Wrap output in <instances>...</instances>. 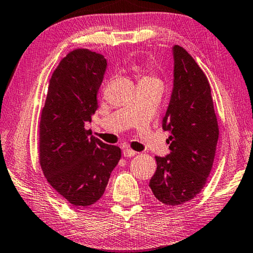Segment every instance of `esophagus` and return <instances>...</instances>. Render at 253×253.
<instances>
[{"mask_svg": "<svg viewBox=\"0 0 253 253\" xmlns=\"http://www.w3.org/2000/svg\"><path fill=\"white\" fill-rule=\"evenodd\" d=\"M135 154H136V152H135V151H133V150L129 149V148H126V149H124V150H123V156L126 157V158L134 157Z\"/></svg>", "mask_w": 253, "mask_h": 253, "instance_id": "1", "label": "esophagus"}]
</instances>
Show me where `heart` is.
Returning <instances> with one entry per match:
<instances>
[{
	"mask_svg": "<svg viewBox=\"0 0 253 253\" xmlns=\"http://www.w3.org/2000/svg\"><path fill=\"white\" fill-rule=\"evenodd\" d=\"M136 73L140 75V81H144V80H154L157 79L152 74V68L151 65L145 64L140 66V68L136 69Z\"/></svg>",
	"mask_w": 253,
	"mask_h": 253,
	"instance_id": "1",
	"label": "heart"
}]
</instances>
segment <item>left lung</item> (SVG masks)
<instances>
[{"label": "left lung", "instance_id": "obj_1", "mask_svg": "<svg viewBox=\"0 0 253 253\" xmlns=\"http://www.w3.org/2000/svg\"><path fill=\"white\" fill-rule=\"evenodd\" d=\"M174 85L163 129L170 131V154L156 157L149 187L159 201L176 207L192 200L213 166L219 126L207 75L182 46L175 45Z\"/></svg>", "mask_w": 253, "mask_h": 253}]
</instances>
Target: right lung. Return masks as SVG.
Here are the masks:
<instances>
[{
  "label": "right lung",
  "mask_w": 253,
  "mask_h": 253,
  "mask_svg": "<svg viewBox=\"0 0 253 253\" xmlns=\"http://www.w3.org/2000/svg\"><path fill=\"white\" fill-rule=\"evenodd\" d=\"M105 69L100 53L69 52L53 71L40 120V166L51 187L74 207H88L103 196L121 159V149L84 127L97 109Z\"/></svg>",
  "instance_id": "1"
}]
</instances>
